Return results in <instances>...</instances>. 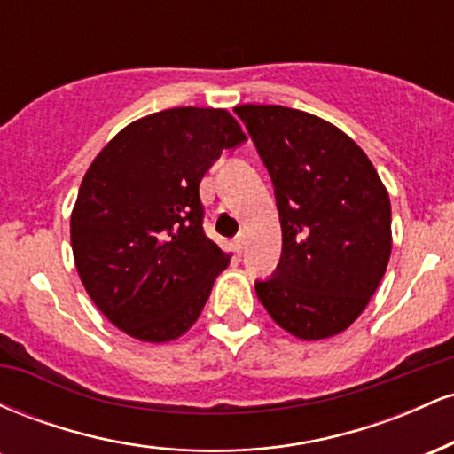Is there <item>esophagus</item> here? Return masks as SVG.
Segmentation results:
<instances>
[{"label": "esophagus", "mask_w": 454, "mask_h": 454, "mask_svg": "<svg viewBox=\"0 0 454 454\" xmlns=\"http://www.w3.org/2000/svg\"><path fill=\"white\" fill-rule=\"evenodd\" d=\"M234 249H237V254H243V249H245V234L243 232L234 237Z\"/></svg>", "instance_id": "1"}]
</instances>
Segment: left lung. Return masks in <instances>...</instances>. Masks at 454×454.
Returning <instances> with one entry per match:
<instances>
[{"label": "left lung", "mask_w": 454, "mask_h": 454, "mask_svg": "<svg viewBox=\"0 0 454 454\" xmlns=\"http://www.w3.org/2000/svg\"><path fill=\"white\" fill-rule=\"evenodd\" d=\"M273 181L281 258L256 294L299 340L337 335L363 314L390 258V200L364 151L316 114L234 108Z\"/></svg>", "instance_id": "obj_1"}]
</instances>
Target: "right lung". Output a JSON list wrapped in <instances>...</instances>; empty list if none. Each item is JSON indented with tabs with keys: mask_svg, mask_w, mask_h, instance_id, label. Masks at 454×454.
<instances>
[{
	"mask_svg": "<svg viewBox=\"0 0 454 454\" xmlns=\"http://www.w3.org/2000/svg\"><path fill=\"white\" fill-rule=\"evenodd\" d=\"M222 108H168L129 123L82 179L70 220L87 294L140 341L176 340L200 316L231 256L202 228V176L245 143Z\"/></svg>",
	"mask_w": 454,
	"mask_h": 454,
	"instance_id": "1",
	"label": "right lung"
}]
</instances>
